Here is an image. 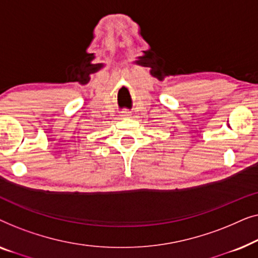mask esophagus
Wrapping results in <instances>:
<instances>
[{
	"label": "esophagus",
	"mask_w": 258,
	"mask_h": 258,
	"mask_svg": "<svg viewBox=\"0 0 258 258\" xmlns=\"http://www.w3.org/2000/svg\"><path fill=\"white\" fill-rule=\"evenodd\" d=\"M121 117L122 118H130V117H132V114H130L129 111H123Z\"/></svg>",
	"instance_id": "34e87169"
}]
</instances>
